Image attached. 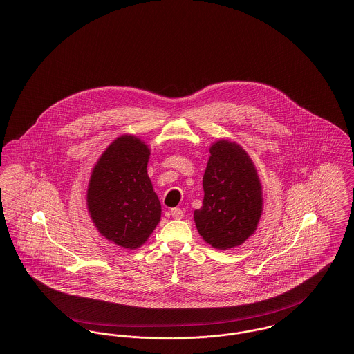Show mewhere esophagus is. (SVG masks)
<instances>
[{"mask_svg":"<svg viewBox=\"0 0 354 354\" xmlns=\"http://www.w3.org/2000/svg\"><path fill=\"white\" fill-rule=\"evenodd\" d=\"M169 212H171V215H172V218H174V219H182V218H183V215H185V214H183V209H180V208H171V211H169Z\"/></svg>","mask_w":354,"mask_h":354,"instance_id":"34e87169","label":"esophagus"}]
</instances>
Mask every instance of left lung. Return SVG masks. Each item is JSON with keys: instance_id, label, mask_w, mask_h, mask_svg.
Wrapping results in <instances>:
<instances>
[{"instance_id": "8db88e82", "label": "left lung", "mask_w": 354, "mask_h": 354, "mask_svg": "<svg viewBox=\"0 0 354 354\" xmlns=\"http://www.w3.org/2000/svg\"><path fill=\"white\" fill-rule=\"evenodd\" d=\"M203 175V205L194 211L198 232L209 246L229 250L242 245L262 215V186L248 152L234 142L209 147Z\"/></svg>"}]
</instances>
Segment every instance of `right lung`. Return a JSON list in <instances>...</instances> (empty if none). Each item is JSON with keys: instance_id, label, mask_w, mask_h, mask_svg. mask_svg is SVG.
Returning a JSON list of instances; mask_svg holds the SVG:
<instances>
[{"instance_id": "1", "label": "right lung", "mask_w": 354, "mask_h": 354, "mask_svg": "<svg viewBox=\"0 0 354 354\" xmlns=\"http://www.w3.org/2000/svg\"><path fill=\"white\" fill-rule=\"evenodd\" d=\"M149 148L133 135L113 140L93 167L86 205L108 241L138 249L160 221L162 206L147 174Z\"/></svg>"}]
</instances>
